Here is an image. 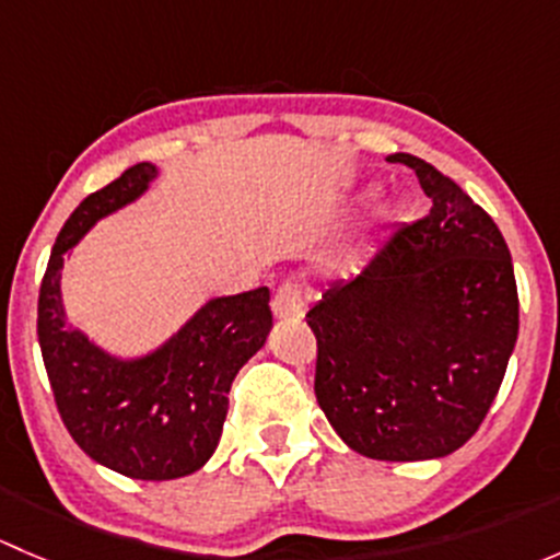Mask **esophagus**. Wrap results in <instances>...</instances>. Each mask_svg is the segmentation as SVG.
Segmentation results:
<instances>
[{
	"label": "esophagus",
	"instance_id": "obj_1",
	"mask_svg": "<svg viewBox=\"0 0 560 560\" xmlns=\"http://www.w3.org/2000/svg\"><path fill=\"white\" fill-rule=\"evenodd\" d=\"M276 319H301L303 316V292L295 281H284L273 295Z\"/></svg>",
	"mask_w": 560,
	"mask_h": 560
}]
</instances>
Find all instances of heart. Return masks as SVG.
<instances>
[{
    "label": "heart",
    "instance_id": "obj_1",
    "mask_svg": "<svg viewBox=\"0 0 560 560\" xmlns=\"http://www.w3.org/2000/svg\"><path fill=\"white\" fill-rule=\"evenodd\" d=\"M406 219V213L400 211V208H389V211L385 213V224H387V230H395L398 228L400 222H404Z\"/></svg>",
    "mask_w": 560,
    "mask_h": 560
}]
</instances>
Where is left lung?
<instances>
[{"label": "left lung", "mask_w": 560, "mask_h": 560, "mask_svg": "<svg viewBox=\"0 0 560 560\" xmlns=\"http://www.w3.org/2000/svg\"><path fill=\"white\" fill-rule=\"evenodd\" d=\"M431 213L400 228L306 314L314 393L343 444L374 460L455 453L482 425L517 341V284L493 219L411 154Z\"/></svg>", "instance_id": "left-lung-1"}]
</instances>
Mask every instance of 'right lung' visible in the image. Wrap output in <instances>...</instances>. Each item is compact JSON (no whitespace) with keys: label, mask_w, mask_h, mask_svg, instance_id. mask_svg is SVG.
Segmentation results:
<instances>
[{"label":"right lung","mask_w":560,"mask_h":560,"mask_svg":"<svg viewBox=\"0 0 560 560\" xmlns=\"http://www.w3.org/2000/svg\"><path fill=\"white\" fill-rule=\"evenodd\" d=\"M156 175V165L140 162L72 211L50 252L37 303L43 363L70 436L92 460L149 482L206 466L222 436L230 385L273 327L268 287L211 298L140 358H116L67 322L65 254L100 219L138 200Z\"/></svg>","instance_id":"add662e5"}]
</instances>
